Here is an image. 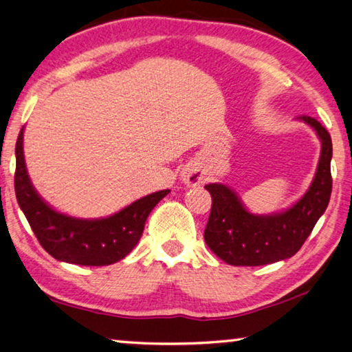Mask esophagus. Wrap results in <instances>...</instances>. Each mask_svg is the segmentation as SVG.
Instances as JSON below:
<instances>
[{"instance_id":"1","label":"esophagus","mask_w":352,"mask_h":352,"mask_svg":"<svg viewBox=\"0 0 352 352\" xmlns=\"http://www.w3.org/2000/svg\"><path fill=\"white\" fill-rule=\"evenodd\" d=\"M201 172L199 169H188L186 172H184L183 175V182L188 184V186H197V184L201 183Z\"/></svg>"}]
</instances>
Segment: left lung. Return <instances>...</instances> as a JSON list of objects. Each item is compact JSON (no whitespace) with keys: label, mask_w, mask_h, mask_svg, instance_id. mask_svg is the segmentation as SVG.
Masks as SVG:
<instances>
[{"label":"left lung","mask_w":352,"mask_h":352,"mask_svg":"<svg viewBox=\"0 0 352 352\" xmlns=\"http://www.w3.org/2000/svg\"><path fill=\"white\" fill-rule=\"evenodd\" d=\"M300 119L315 129L321 140V157L314 182L296 205L273 216H253L225 184H206L212 197L205 242L216 256L230 265H265L292 258L302 247L332 192V141L315 118Z\"/></svg>","instance_id":"8db88e82"}]
</instances>
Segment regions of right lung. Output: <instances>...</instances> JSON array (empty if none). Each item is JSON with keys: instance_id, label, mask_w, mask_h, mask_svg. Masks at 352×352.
<instances>
[{"instance_id": "1", "label": "right lung", "mask_w": 352, "mask_h": 352, "mask_svg": "<svg viewBox=\"0 0 352 352\" xmlns=\"http://www.w3.org/2000/svg\"><path fill=\"white\" fill-rule=\"evenodd\" d=\"M15 195L35 237L52 258L79 265H110L132 252L144 230L146 219L169 189L146 195L115 216L80 220L47 206L35 192L23 157V129L15 144Z\"/></svg>"}]
</instances>
